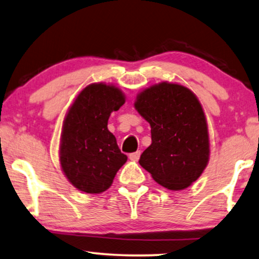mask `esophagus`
<instances>
[{
    "instance_id": "esophagus-1",
    "label": "esophagus",
    "mask_w": 259,
    "mask_h": 259,
    "mask_svg": "<svg viewBox=\"0 0 259 259\" xmlns=\"http://www.w3.org/2000/svg\"><path fill=\"white\" fill-rule=\"evenodd\" d=\"M140 156H141V151L139 150V151H135V153H132L129 155V158L132 161H137L140 158Z\"/></svg>"
}]
</instances>
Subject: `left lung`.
<instances>
[{
    "label": "left lung",
    "instance_id": "8db88e82",
    "mask_svg": "<svg viewBox=\"0 0 259 259\" xmlns=\"http://www.w3.org/2000/svg\"><path fill=\"white\" fill-rule=\"evenodd\" d=\"M135 109L151 127V144L140 164L165 188L189 187L209 158L207 120L199 99L185 86L163 81L137 95Z\"/></svg>",
    "mask_w": 259,
    "mask_h": 259
}]
</instances>
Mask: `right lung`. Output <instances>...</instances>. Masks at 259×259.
Wrapping results in <instances>:
<instances>
[{"label": "right lung", "instance_id": "1", "mask_svg": "<svg viewBox=\"0 0 259 259\" xmlns=\"http://www.w3.org/2000/svg\"><path fill=\"white\" fill-rule=\"evenodd\" d=\"M125 103L115 85L95 82L82 89L65 116L60 139V164L67 180L79 191L98 194L112 185L125 163L116 137L108 129L112 111Z\"/></svg>", "mask_w": 259, "mask_h": 259}]
</instances>
